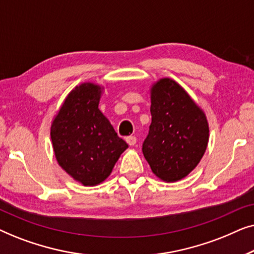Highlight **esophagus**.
<instances>
[{
    "instance_id": "1",
    "label": "esophagus",
    "mask_w": 254,
    "mask_h": 254,
    "mask_svg": "<svg viewBox=\"0 0 254 254\" xmlns=\"http://www.w3.org/2000/svg\"><path fill=\"white\" fill-rule=\"evenodd\" d=\"M126 141L129 145H134L135 143H136V137L133 136V135H130V136L126 137Z\"/></svg>"
}]
</instances>
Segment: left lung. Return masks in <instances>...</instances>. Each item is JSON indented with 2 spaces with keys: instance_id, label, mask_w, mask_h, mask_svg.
<instances>
[{
  "instance_id": "left-lung-1",
  "label": "left lung",
  "mask_w": 254,
  "mask_h": 254,
  "mask_svg": "<svg viewBox=\"0 0 254 254\" xmlns=\"http://www.w3.org/2000/svg\"><path fill=\"white\" fill-rule=\"evenodd\" d=\"M151 124L142 144L152 172L164 182L186 177L202 158L209 128L202 110L178 83L162 78L151 89Z\"/></svg>"
}]
</instances>
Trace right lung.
I'll use <instances>...</instances> for the list:
<instances>
[{"label":"right lung","instance_id":"obj_1","mask_svg":"<svg viewBox=\"0 0 254 254\" xmlns=\"http://www.w3.org/2000/svg\"><path fill=\"white\" fill-rule=\"evenodd\" d=\"M100 95L102 88L93 83L76 86L51 127L59 165L84 186L104 182L128 148L99 111Z\"/></svg>","mask_w":254,"mask_h":254}]
</instances>
